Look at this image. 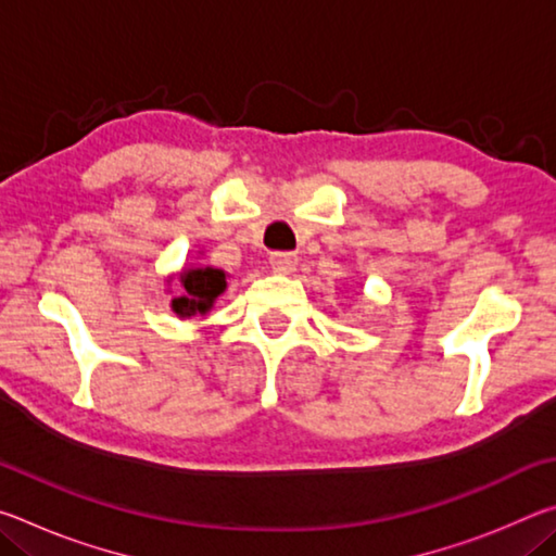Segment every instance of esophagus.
I'll return each mask as SVG.
<instances>
[{
	"instance_id": "esophagus-1",
	"label": "esophagus",
	"mask_w": 556,
	"mask_h": 556,
	"mask_svg": "<svg viewBox=\"0 0 556 556\" xmlns=\"http://www.w3.org/2000/svg\"><path fill=\"white\" fill-rule=\"evenodd\" d=\"M269 265L279 275H289V271H294L296 267V255H291V252H271L269 255Z\"/></svg>"
}]
</instances>
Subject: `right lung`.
Masks as SVG:
<instances>
[{
	"label": "right lung",
	"instance_id": "right-lung-1",
	"mask_svg": "<svg viewBox=\"0 0 556 556\" xmlns=\"http://www.w3.org/2000/svg\"><path fill=\"white\" fill-rule=\"evenodd\" d=\"M178 281V294L172 299V312L186 318L205 316L213 308L225 289H228V271L205 265H188L166 281Z\"/></svg>",
	"mask_w": 556,
	"mask_h": 556
}]
</instances>
